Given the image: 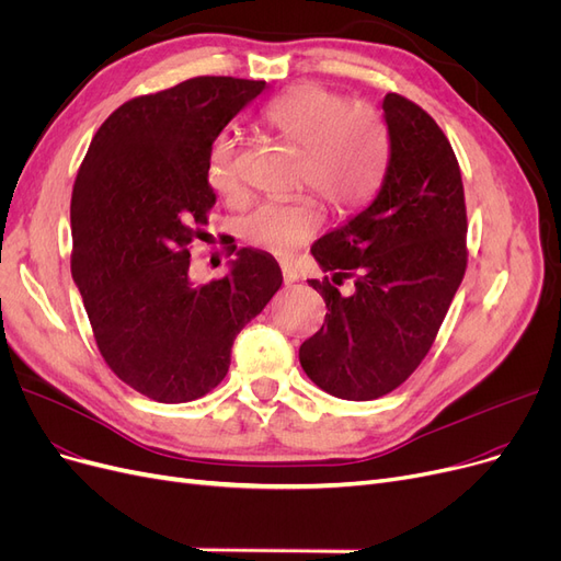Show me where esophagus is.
Listing matches in <instances>:
<instances>
[{
    "label": "esophagus",
    "instance_id": "1",
    "mask_svg": "<svg viewBox=\"0 0 561 561\" xmlns=\"http://www.w3.org/2000/svg\"><path fill=\"white\" fill-rule=\"evenodd\" d=\"M282 275H284V284H286V286H288V284H294V282H298V270H296L294 265L282 263Z\"/></svg>",
    "mask_w": 561,
    "mask_h": 561
}]
</instances>
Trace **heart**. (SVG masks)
<instances>
[{
	"label": "heart",
	"instance_id": "obj_1",
	"mask_svg": "<svg viewBox=\"0 0 561 561\" xmlns=\"http://www.w3.org/2000/svg\"><path fill=\"white\" fill-rule=\"evenodd\" d=\"M263 122L302 148L300 182L317 190L335 210H351L375 192L386 138L379 117L369 108L346 106L342 94L305 82L270 101ZM207 178L219 196L240 194V150L233 138H219L213 145ZM321 221L323 213L314 196L270 201L244 217L242 236L265 252L288 254L312 238Z\"/></svg>",
	"mask_w": 561,
	"mask_h": 561
}]
</instances>
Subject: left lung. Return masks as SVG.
<instances>
[{
  "label": "left lung",
  "instance_id": "obj_1",
  "mask_svg": "<svg viewBox=\"0 0 561 561\" xmlns=\"http://www.w3.org/2000/svg\"><path fill=\"white\" fill-rule=\"evenodd\" d=\"M388 163L365 210L312 244L333 282L309 279L328 314L302 342L305 375L354 402L396 390L437 337L467 270V207L448 138L416 103L386 94ZM355 279V294L334 286Z\"/></svg>",
  "mask_w": 561,
  "mask_h": 561
}]
</instances>
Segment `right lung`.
<instances>
[{"label": "right lung", "instance_id": "add662e5", "mask_svg": "<svg viewBox=\"0 0 561 561\" xmlns=\"http://www.w3.org/2000/svg\"><path fill=\"white\" fill-rule=\"evenodd\" d=\"M265 80L198 76L136 96L101 124L71 196V275L103 360L163 404L203 398L226 377L240 330L279 286V263L228 242L221 279H190V244L217 201L207 161L221 129Z\"/></svg>", "mask_w": 561, "mask_h": 561}]
</instances>
